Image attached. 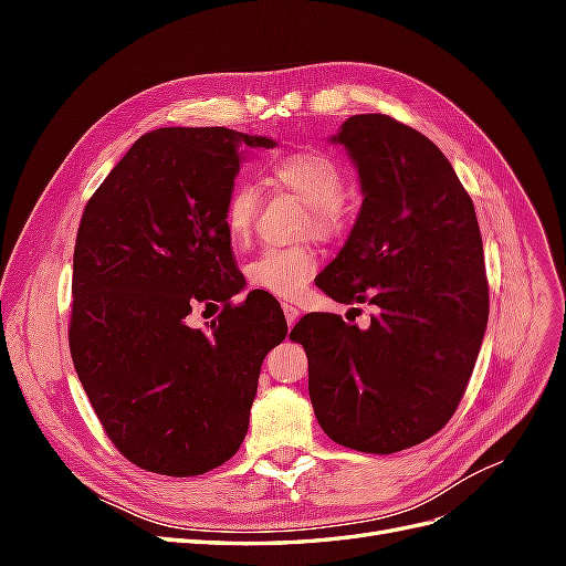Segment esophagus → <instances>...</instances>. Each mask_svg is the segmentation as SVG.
<instances>
[{
    "mask_svg": "<svg viewBox=\"0 0 566 566\" xmlns=\"http://www.w3.org/2000/svg\"><path fill=\"white\" fill-rule=\"evenodd\" d=\"M283 314H285L287 325H295V321L300 318V310H297L295 304H290V302H283Z\"/></svg>",
    "mask_w": 566,
    "mask_h": 566,
    "instance_id": "obj_1",
    "label": "esophagus"
}]
</instances>
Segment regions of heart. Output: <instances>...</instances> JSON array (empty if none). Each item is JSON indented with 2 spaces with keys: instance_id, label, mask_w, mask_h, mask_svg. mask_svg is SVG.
<instances>
[{
  "instance_id": "heart-1",
  "label": "heart",
  "mask_w": 566,
  "mask_h": 566,
  "mask_svg": "<svg viewBox=\"0 0 566 566\" xmlns=\"http://www.w3.org/2000/svg\"><path fill=\"white\" fill-rule=\"evenodd\" d=\"M271 177L310 205L306 229L318 238H335L342 229V202L347 198V175L337 160L321 150H295L271 160ZM260 193L250 181H238L224 200V231L233 243H245L256 214ZM318 269L312 248H264L245 264V279L254 290L273 297L302 295Z\"/></svg>"
}]
</instances>
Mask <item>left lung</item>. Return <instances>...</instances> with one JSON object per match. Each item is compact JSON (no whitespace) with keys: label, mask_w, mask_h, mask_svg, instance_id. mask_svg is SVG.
Listing matches in <instances>:
<instances>
[{"label":"left lung","mask_w":566,"mask_h":566,"mask_svg":"<svg viewBox=\"0 0 566 566\" xmlns=\"http://www.w3.org/2000/svg\"><path fill=\"white\" fill-rule=\"evenodd\" d=\"M333 142L358 167L364 202L321 290L375 312L366 331L306 314L290 337L310 358L323 432L387 455L434 437L468 389L489 321L482 233L465 186L418 129L366 113Z\"/></svg>","instance_id":"1"}]
</instances>
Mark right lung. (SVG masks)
Listing matches in <instances>:
<instances>
[{
  "label": "right lung",
  "instance_id": "obj_1",
  "mask_svg": "<svg viewBox=\"0 0 566 566\" xmlns=\"http://www.w3.org/2000/svg\"><path fill=\"white\" fill-rule=\"evenodd\" d=\"M241 146L276 144L227 127L148 132L80 219L67 345L113 447L148 472L224 465L248 434L264 356L287 335L283 312L231 302L245 279L221 212ZM217 301L208 329L187 325Z\"/></svg>",
  "mask_w": 566,
  "mask_h": 566
}]
</instances>
